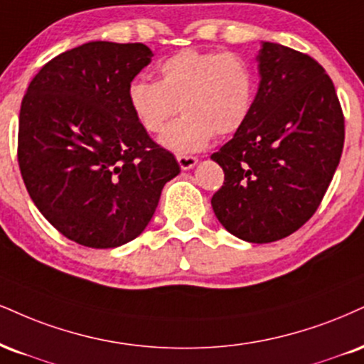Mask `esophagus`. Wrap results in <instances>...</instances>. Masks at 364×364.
Masks as SVG:
<instances>
[{"label":"esophagus","instance_id":"34e87169","mask_svg":"<svg viewBox=\"0 0 364 364\" xmlns=\"http://www.w3.org/2000/svg\"><path fill=\"white\" fill-rule=\"evenodd\" d=\"M176 159H178V163H179V168L185 169V171L186 169H191L196 163H198V159H196L195 156H178Z\"/></svg>","mask_w":364,"mask_h":364}]
</instances>
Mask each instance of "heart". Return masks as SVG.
I'll return each mask as SVG.
<instances>
[{
  "instance_id": "obj_1",
  "label": "heart",
  "mask_w": 364,
  "mask_h": 364,
  "mask_svg": "<svg viewBox=\"0 0 364 364\" xmlns=\"http://www.w3.org/2000/svg\"><path fill=\"white\" fill-rule=\"evenodd\" d=\"M257 74L247 57L225 50L185 49L159 64V81L134 80L127 102L135 120L149 134L168 127L164 147L178 154L201 151L217 137L239 132L251 117Z\"/></svg>"
}]
</instances>
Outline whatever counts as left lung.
<instances>
[{"label": "left lung", "instance_id": "1", "mask_svg": "<svg viewBox=\"0 0 364 364\" xmlns=\"http://www.w3.org/2000/svg\"><path fill=\"white\" fill-rule=\"evenodd\" d=\"M261 81L246 125L212 159L224 185L213 212L235 237L274 242L300 229L329 188L344 147V115L317 60L262 42Z\"/></svg>", "mask_w": 364, "mask_h": 364}]
</instances>
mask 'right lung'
I'll use <instances>...</instances> for the list:
<instances>
[{"label": "right lung", "instance_id": "add662e5", "mask_svg": "<svg viewBox=\"0 0 364 364\" xmlns=\"http://www.w3.org/2000/svg\"><path fill=\"white\" fill-rule=\"evenodd\" d=\"M151 57L144 43H82L43 65L21 100V178L42 215L81 246L134 240L179 173L127 102Z\"/></svg>", "mask_w": 364, "mask_h": 364}]
</instances>
